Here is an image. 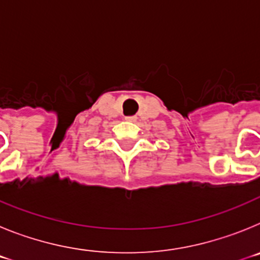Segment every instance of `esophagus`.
Wrapping results in <instances>:
<instances>
[{
  "label": "esophagus",
  "instance_id": "obj_1",
  "mask_svg": "<svg viewBox=\"0 0 260 260\" xmlns=\"http://www.w3.org/2000/svg\"><path fill=\"white\" fill-rule=\"evenodd\" d=\"M126 119H127V121H130V122H135V121H137V117H135V116L126 117Z\"/></svg>",
  "mask_w": 260,
  "mask_h": 260
}]
</instances>
